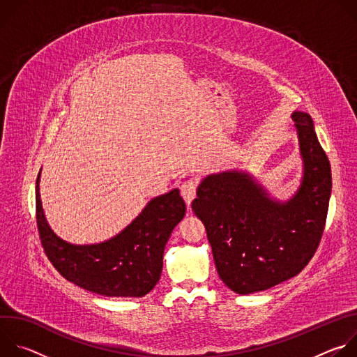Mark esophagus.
Listing matches in <instances>:
<instances>
[{"label":"esophagus","mask_w":357,"mask_h":357,"mask_svg":"<svg viewBox=\"0 0 357 357\" xmlns=\"http://www.w3.org/2000/svg\"><path fill=\"white\" fill-rule=\"evenodd\" d=\"M196 189H197V179H188L181 185V195L185 199L188 208L190 206L192 200L196 196Z\"/></svg>","instance_id":"obj_1"}]
</instances>
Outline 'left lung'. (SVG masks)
I'll list each match as a JSON object with an SVG mask.
<instances>
[{"mask_svg":"<svg viewBox=\"0 0 357 357\" xmlns=\"http://www.w3.org/2000/svg\"><path fill=\"white\" fill-rule=\"evenodd\" d=\"M303 176L288 202H277L245 172L202 181L192 211L206 227L222 281L245 295L299 274L321 243L332 190L331 164L310 114H292Z\"/></svg>","mask_w":357,"mask_h":357,"instance_id":"obj_1","label":"left lung"}]
</instances>
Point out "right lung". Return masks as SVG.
<instances>
[{"label":"right lung","instance_id":"1","mask_svg":"<svg viewBox=\"0 0 357 357\" xmlns=\"http://www.w3.org/2000/svg\"><path fill=\"white\" fill-rule=\"evenodd\" d=\"M36 179V226L43 251L59 274L75 285L105 296H144L162 273L165 244L183 219L186 206L178 189L149 200L113 238L87 245L70 244L49 227Z\"/></svg>","mask_w":357,"mask_h":357}]
</instances>
